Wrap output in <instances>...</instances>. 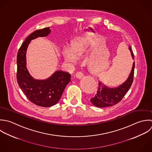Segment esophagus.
Returning <instances> with one entry per match:
<instances>
[{
	"label": "esophagus",
	"mask_w": 152,
	"mask_h": 152,
	"mask_svg": "<svg viewBox=\"0 0 152 152\" xmlns=\"http://www.w3.org/2000/svg\"><path fill=\"white\" fill-rule=\"evenodd\" d=\"M76 77L77 79H82L83 77V73L82 72H78L76 74Z\"/></svg>",
	"instance_id": "esophagus-1"
}]
</instances>
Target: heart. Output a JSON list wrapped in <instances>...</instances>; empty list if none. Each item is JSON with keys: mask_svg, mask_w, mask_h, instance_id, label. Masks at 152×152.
Masks as SVG:
<instances>
[{"mask_svg": "<svg viewBox=\"0 0 152 152\" xmlns=\"http://www.w3.org/2000/svg\"><path fill=\"white\" fill-rule=\"evenodd\" d=\"M87 39L83 37H77L71 41L70 47L63 46L61 49V54L66 63H74L76 57L82 55L88 47Z\"/></svg>", "mask_w": 152, "mask_h": 152, "instance_id": "obj_1", "label": "heart"}]
</instances>
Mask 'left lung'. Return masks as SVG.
I'll return each mask as SVG.
<instances>
[{"mask_svg":"<svg viewBox=\"0 0 152 152\" xmlns=\"http://www.w3.org/2000/svg\"><path fill=\"white\" fill-rule=\"evenodd\" d=\"M129 49L130 51L132 57L134 60V55L130 45L129 47ZM134 66L135 63L134 61L132 70L128 78L125 82L117 87L110 88L99 81V86L97 94L91 99V102L92 104L98 108H105L113 106L118 103L124 97L127 92L130 89L132 85L134 77Z\"/></svg>","mask_w":152,"mask_h":152,"instance_id":"8db88e82","label":"left lung"}]
</instances>
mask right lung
Listing matches in <instances>:
<instances>
[{"label":"right lung","instance_id":"obj_1","mask_svg":"<svg viewBox=\"0 0 152 152\" xmlns=\"http://www.w3.org/2000/svg\"><path fill=\"white\" fill-rule=\"evenodd\" d=\"M51 33L50 27L37 30L31 34L22 43L17 55V81L19 86L26 97L34 104L50 107L56 105L70 81L71 75L57 70L45 79H36L29 73L26 67V51L33 39L47 37Z\"/></svg>","mask_w":152,"mask_h":152}]
</instances>
